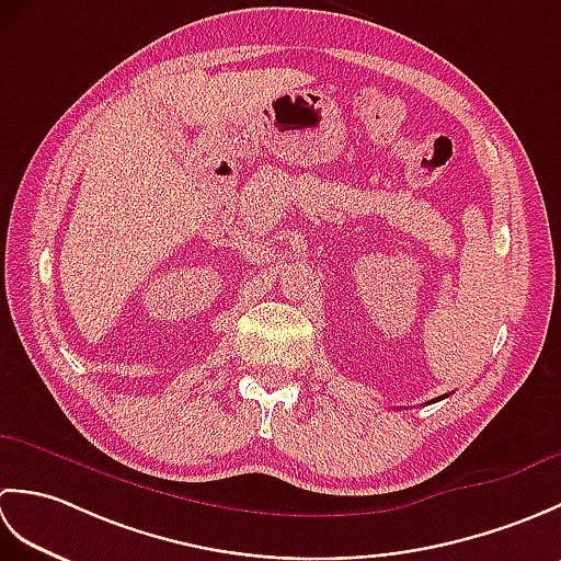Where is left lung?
Returning a JSON list of instances; mask_svg holds the SVG:
<instances>
[{
  "instance_id": "left-lung-1",
  "label": "left lung",
  "mask_w": 561,
  "mask_h": 561,
  "mask_svg": "<svg viewBox=\"0 0 561 561\" xmlns=\"http://www.w3.org/2000/svg\"><path fill=\"white\" fill-rule=\"evenodd\" d=\"M438 400H440V398H438Z\"/></svg>"
}]
</instances>
